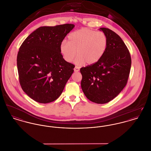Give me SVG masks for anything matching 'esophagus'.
<instances>
[{"mask_svg":"<svg viewBox=\"0 0 151 151\" xmlns=\"http://www.w3.org/2000/svg\"><path fill=\"white\" fill-rule=\"evenodd\" d=\"M79 70H80V69L78 67H75V68H74V71L75 72H78V71H79Z\"/></svg>","mask_w":151,"mask_h":151,"instance_id":"34e87169","label":"esophagus"}]
</instances>
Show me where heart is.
<instances>
[{"instance_id": "heart-1", "label": "heart", "mask_w": 151, "mask_h": 151, "mask_svg": "<svg viewBox=\"0 0 151 151\" xmlns=\"http://www.w3.org/2000/svg\"><path fill=\"white\" fill-rule=\"evenodd\" d=\"M107 46L108 39L104 32L82 28L70 33L68 42L63 41L60 50L67 62H71L77 54L76 64L81 65L86 62L88 65H93L104 57Z\"/></svg>"}]
</instances>
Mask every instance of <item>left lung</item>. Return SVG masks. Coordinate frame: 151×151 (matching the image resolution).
<instances>
[{"mask_svg": "<svg viewBox=\"0 0 151 151\" xmlns=\"http://www.w3.org/2000/svg\"><path fill=\"white\" fill-rule=\"evenodd\" d=\"M108 39L104 57L97 63L81 68V87L91 102L104 104L113 100L128 82L131 57L121 37L111 30L100 28Z\"/></svg>", "mask_w": 151, "mask_h": 151, "instance_id": "obj_1", "label": "left lung"}]
</instances>
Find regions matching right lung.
I'll use <instances>...</instances> for the list:
<instances>
[{"label":"right lung","mask_w":151,"mask_h":151,"mask_svg":"<svg viewBox=\"0 0 151 151\" xmlns=\"http://www.w3.org/2000/svg\"><path fill=\"white\" fill-rule=\"evenodd\" d=\"M74 27L69 23L40 27L19 47L17 61L20 85L38 103L57 99L73 72L75 65L63 58L60 46Z\"/></svg>","instance_id":"right-lung-1"}]
</instances>
